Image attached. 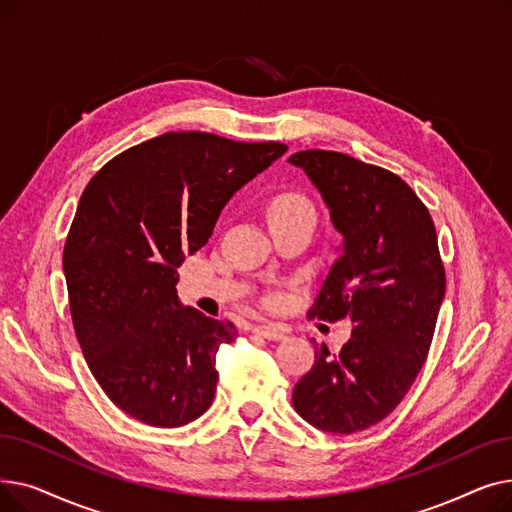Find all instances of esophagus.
<instances>
[{"label": "esophagus", "instance_id": "1", "mask_svg": "<svg viewBox=\"0 0 512 512\" xmlns=\"http://www.w3.org/2000/svg\"><path fill=\"white\" fill-rule=\"evenodd\" d=\"M253 332L267 338V340H284L286 338V330L280 328V326H274V324H259V326H253Z\"/></svg>", "mask_w": 512, "mask_h": 512}]
</instances>
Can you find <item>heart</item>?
Here are the masks:
<instances>
[{"label": "heart", "instance_id": "1", "mask_svg": "<svg viewBox=\"0 0 512 512\" xmlns=\"http://www.w3.org/2000/svg\"><path fill=\"white\" fill-rule=\"evenodd\" d=\"M270 220L272 218H282V215H290L297 211H313V205L307 197H303L301 193H278L272 201H270Z\"/></svg>", "mask_w": 512, "mask_h": 512}]
</instances>
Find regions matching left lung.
I'll use <instances>...</instances> for the list:
<instances>
[{"mask_svg": "<svg viewBox=\"0 0 512 512\" xmlns=\"http://www.w3.org/2000/svg\"><path fill=\"white\" fill-rule=\"evenodd\" d=\"M319 188L344 236L340 257L309 319L353 321L340 353L315 346V365L294 384L292 405L330 434L386 419L411 390L432 346L446 272L432 215L390 170L346 153L307 149L288 157Z\"/></svg>", "mask_w": 512, "mask_h": 512, "instance_id": "1", "label": "left lung"}]
</instances>
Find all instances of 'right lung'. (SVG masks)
Instances as JSON below:
<instances>
[{"label":"right lung","mask_w":512,"mask_h":512,"mask_svg":"<svg viewBox=\"0 0 512 512\" xmlns=\"http://www.w3.org/2000/svg\"><path fill=\"white\" fill-rule=\"evenodd\" d=\"M286 149L166 132L107 161L80 195L62 259L72 324L93 378L132 419L180 427L209 409L215 355L238 332L180 305L176 267Z\"/></svg>","instance_id":"right-lung-1"}]
</instances>
